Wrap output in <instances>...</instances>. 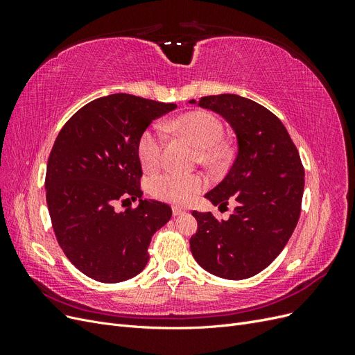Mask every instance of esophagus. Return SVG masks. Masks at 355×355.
I'll return each instance as SVG.
<instances>
[{
    "label": "esophagus",
    "instance_id": "esophagus-1",
    "mask_svg": "<svg viewBox=\"0 0 355 355\" xmlns=\"http://www.w3.org/2000/svg\"><path fill=\"white\" fill-rule=\"evenodd\" d=\"M171 211H173L175 216H180V214H185V213H187V210H185V209L178 207V206H173V207H171Z\"/></svg>",
    "mask_w": 355,
    "mask_h": 355
}]
</instances>
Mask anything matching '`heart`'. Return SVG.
Wrapping results in <instances>:
<instances>
[{
    "instance_id": "obj_1",
    "label": "heart",
    "mask_w": 355,
    "mask_h": 355,
    "mask_svg": "<svg viewBox=\"0 0 355 355\" xmlns=\"http://www.w3.org/2000/svg\"><path fill=\"white\" fill-rule=\"evenodd\" d=\"M167 130L187 136L201 151V158L213 163L222 158L220 142L223 137V125L216 116L204 111L188 112L180 115L175 121L164 124ZM164 136L158 127L146 128L137 141V157L145 170L153 171L163 161ZM206 185L200 175H184L178 171H166L149 182V189L157 198L185 204L197 197Z\"/></svg>"
}]
</instances>
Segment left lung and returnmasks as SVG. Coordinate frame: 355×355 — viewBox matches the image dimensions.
<instances>
[{"label":"left lung","mask_w":355,"mask_h":355,"mask_svg":"<svg viewBox=\"0 0 355 355\" xmlns=\"http://www.w3.org/2000/svg\"><path fill=\"white\" fill-rule=\"evenodd\" d=\"M204 110L223 116L237 137V155L206 197L213 206L237 202L228 220L192 211L198 230L191 252L207 272L227 280L259 274L282 253L296 228L305 171L284 124L265 106L239 94L204 96Z\"/></svg>","instance_id":"obj_1"}]
</instances>
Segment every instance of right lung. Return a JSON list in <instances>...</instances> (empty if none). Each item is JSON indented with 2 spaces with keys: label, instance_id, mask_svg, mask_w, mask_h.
<instances>
[{
  "label": "right lung",
  "instance_id": "obj_1",
  "mask_svg": "<svg viewBox=\"0 0 355 355\" xmlns=\"http://www.w3.org/2000/svg\"><path fill=\"white\" fill-rule=\"evenodd\" d=\"M176 108L125 93L103 96L75 112L51 148L46 198L53 230L72 265L96 282L141 272L153 235L171 218L167 204L142 198L137 141ZM118 200L138 206L118 212Z\"/></svg>",
  "mask_w": 355,
  "mask_h": 355
}]
</instances>
